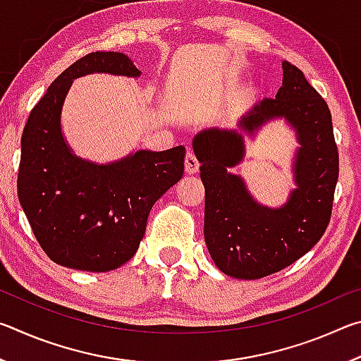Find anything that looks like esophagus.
<instances>
[{
  "instance_id": "obj_1",
  "label": "esophagus",
  "mask_w": 361,
  "mask_h": 361,
  "mask_svg": "<svg viewBox=\"0 0 361 361\" xmlns=\"http://www.w3.org/2000/svg\"><path fill=\"white\" fill-rule=\"evenodd\" d=\"M199 167L200 164L197 161V157H195V154L192 151H188L186 152V159H185V169H186V173L189 175H194L199 172Z\"/></svg>"
}]
</instances>
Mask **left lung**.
<instances>
[{"label": "left lung", "instance_id": "1", "mask_svg": "<svg viewBox=\"0 0 361 361\" xmlns=\"http://www.w3.org/2000/svg\"><path fill=\"white\" fill-rule=\"evenodd\" d=\"M283 81L276 99H264L243 114L239 130H200L192 138L205 186V243L226 276L256 280L279 272L322 239L331 218L339 175L331 113L302 71L283 60ZM285 118L300 143L293 158L297 188L282 207L262 206L240 176L228 169L245 157V137L262 125Z\"/></svg>", "mask_w": 361, "mask_h": 361}]
</instances>
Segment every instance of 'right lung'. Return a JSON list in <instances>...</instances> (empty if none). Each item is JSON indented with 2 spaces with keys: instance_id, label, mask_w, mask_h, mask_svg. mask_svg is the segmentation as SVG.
Returning <instances> with one entry per match:
<instances>
[{
  "instance_id": "obj_1",
  "label": "right lung",
  "mask_w": 361,
  "mask_h": 361,
  "mask_svg": "<svg viewBox=\"0 0 361 361\" xmlns=\"http://www.w3.org/2000/svg\"><path fill=\"white\" fill-rule=\"evenodd\" d=\"M142 75L122 52H92L70 65L32 109L22 133L17 191L36 240L54 262L108 272L137 253L161 195L185 172V146L138 149L109 164L78 157L62 132V108L75 79Z\"/></svg>"
}]
</instances>
